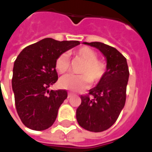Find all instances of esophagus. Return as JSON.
I'll use <instances>...</instances> for the list:
<instances>
[{"label": "esophagus", "mask_w": 152, "mask_h": 152, "mask_svg": "<svg viewBox=\"0 0 152 152\" xmlns=\"http://www.w3.org/2000/svg\"><path fill=\"white\" fill-rule=\"evenodd\" d=\"M72 96V94H68V96H67V98H68V99H70V98H71Z\"/></svg>", "instance_id": "esophagus-1"}]
</instances>
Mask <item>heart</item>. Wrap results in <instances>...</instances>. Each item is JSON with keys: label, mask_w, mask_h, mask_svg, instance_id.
<instances>
[{"label": "heart", "mask_w": 152, "mask_h": 152, "mask_svg": "<svg viewBox=\"0 0 152 152\" xmlns=\"http://www.w3.org/2000/svg\"><path fill=\"white\" fill-rule=\"evenodd\" d=\"M75 56L84 61L80 75L68 74L59 80L60 86L72 91H81L86 89L90 83L98 84L107 72V64L104 60L99 59L95 50L89 47H80L74 52ZM69 67L68 57L65 53H61L55 60V68L59 73L66 72Z\"/></svg>", "instance_id": "b5f03b06"}]
</instances>
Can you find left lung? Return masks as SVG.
<instances>
[{
    "mask_svg": "<svg viewBox=\"0 0 152 152\" xmlns=\"http://www.w3.org/2000/svg\"><path fill=\"white\" fill-rule=\"evenodd\" d=\"M98 48L107 61V72L98 86L86 95L76 110L78 124L86 130L102 132L112 126L126 100L129 67L125 57L115 48L101 42H84Z\"/></svg>",
    "mask_w": 152,
    "mask_h": 152,
    "instance_id": "1",
    "label": "left lung"
}]
</instances>
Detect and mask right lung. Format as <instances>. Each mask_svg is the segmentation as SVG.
I'll use <instances>...</instances> for the list:
<instances>
[{
	"instance_id": "obj_1",
	"label": "right lung",
	"mask_w": 152,
	"mask_h": 152,
	"mask_svg": "<svg viewBox=\"0 0 152 152\" xmlns=\"http://www.w3.org/2000/svg\"><path fill=\"white\" fill-rule=\"evenodd\" d=\"M79 44L77 40L45 38L18 54L14 64L12 88L16 110L25 126L41 131L54 123L59 107L67 98L66 89H48L58 80L55 60Z\"/></svg>"
}]
</instances>
